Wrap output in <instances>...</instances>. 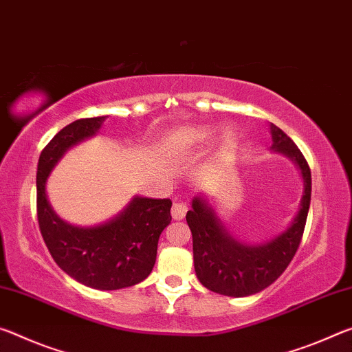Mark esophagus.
I'll list each match as a JSON object with an SVG mask.
<instances>
[{
	"label": "esophagus",
	"instance_id": "34e87169",
	"mask_svg": "<svg viewBox=\"0 0 352 352\" xmlns=\"http://www.w3.org/2000/svg\"><path fill=\"white\" fill-rule=\"evenodd\" d=\"M188 210V207L186 203H182V201H175L171 207V215L175 220H182L184 217H186Z\"/></svg>",
	"mask_w": 352,
	"mask_h": 352
}]
</instances>
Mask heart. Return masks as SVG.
<instances>
[{
    "mask_svg": "<svg viewBox=\"0 0 352 352\" xmlns=\"http://www.w3.org/2000/svg\"><path fill=\"white\" fill-rule=\"evenodd\" d=\"M215 134V129L210 128V126H190V128L182 129L179 132V138L184 145H203V143L209 142ZM237 131L234 128H224L220 135V145L224 149H229L235 146L237 143Z\"/></svg>",
    "mask_w": 352,
    "mask_h": 352,
    "instance_id": "obj_1",
    "label": "heart"
}]
</instances>
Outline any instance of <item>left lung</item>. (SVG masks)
<instances>
[{
  "mask_svg": "<svg viewBox=\"0 0 352 352\" xmlns=\"http://www.w3.org/2000/svg\"><path fill=\"white\" fill-rule=\"evenodd\" d=\"M272 149L290 157L301 170L304 192L295 220L287 230L261 245H243L230 237L204 198L195 197L187 224L193 237L195 272L206 289L241 298L272 285L289 267L301 243L312 195V176L306 157L295 142L272 123Z\"/></svg>",
  "mask_w": 352,
  "mask_h": 352,
  "instance_id": "left-lung-1",
  "label": "left lung"
}]
</instances>
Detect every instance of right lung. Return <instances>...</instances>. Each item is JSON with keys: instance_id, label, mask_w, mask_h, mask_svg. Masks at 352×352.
Returning a JSON list of instances; mask_svg holds the SVG:
<instances>
[{"instance_id": "obj_1", "label": "right lung", "mask_w": 352, "mask_h": 352, "mask_svg": "<svg viewBox=\"0 0 352 352\" xmlns=\"http://www.w3.org/2000/svg\"><path fill=\"white\" fill-rule=\"evenodd\" d=\"M104 120H76L43 148L37 165V218L46 248L63 272L91 289L118 290L153 272L159 237L171 221V201L134 197L112 220L80 228L60 220L46 197L54 165L72 146L96 135Z\"/></svg>"}]
</instances>
